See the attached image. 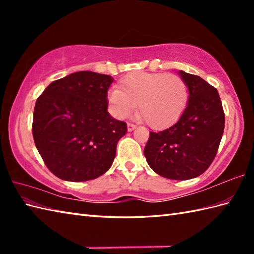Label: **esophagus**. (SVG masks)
Returning a JSON list of instances; mask_svg holds the SVG:
<instances>
[{
    "mask_svg": "<svg viewBox=\"0 0 254 254\" xmlns=\"http://www.w3.org/2000/svg\"><path fill=\"white\" fill-rule=\"evenodd\" d=\"M136 128V126L135 124H133V123H127V131L128 132H132V131H134Z\"/></svg>",
    "mask_w": 254,
    "mask_h": 254,
    "instance_id": "1",
    "label": "esophagus"
}]
</instances>
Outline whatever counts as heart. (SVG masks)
<instances>
[{"label":"heart","mask_w":254,"mask_h":254,"mask_svg":"<svg viewBox=\"0 0 254 254\" xmlns=\"http://www.w3.org/2000/svg\"><path fill=\"white\" fill-rule=\"evenodd\" d=\"M107 99L115 117H128L137 105L138 118L160 130L181 117L188 105L189 89L178 75L135 72L122 78L119 88L110 89Z\"/></svg>","instance_id":"obj_1"}]
</instances>
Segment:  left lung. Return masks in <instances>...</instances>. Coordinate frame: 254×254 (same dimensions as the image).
<instances>
[{"label":"left lung","instance_id":"left-lung-1","mask_svg":"<svg viewBox=\"0 0 254 254\" xmlns=\"http://www.w3.org/2000/svg\"><path fill=\"white\" fill-rule=\"evenodd\" d=\"M190 96L178 122L160 132H149L144 148L156 174L172 180H189L213 163L225 127V113L217 89L206 80L180 71Z\"/></svg>","mask_w":254,"mask_h":254}]
</instances>
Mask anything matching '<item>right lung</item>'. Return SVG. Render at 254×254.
Listing matches in <instances>:
<instances>
[{
    "instance_id": "1",
    "label": "right lung",
    "mask_w": 254,
    "mask_h": 254,
    "mask_svg": "<svg viewBox=\"0 0 254 254\" xmlns=\"http://www.w3.org/2000/svg\"><path fill=\"white\" fill-rule=\"evenodd\" d=\"M113 78L89 71L52 82L36 101L32 135L42 160L62 180L96 179L110 168L127 123L107 111Z\"/></svg>"
}]
</instances>
